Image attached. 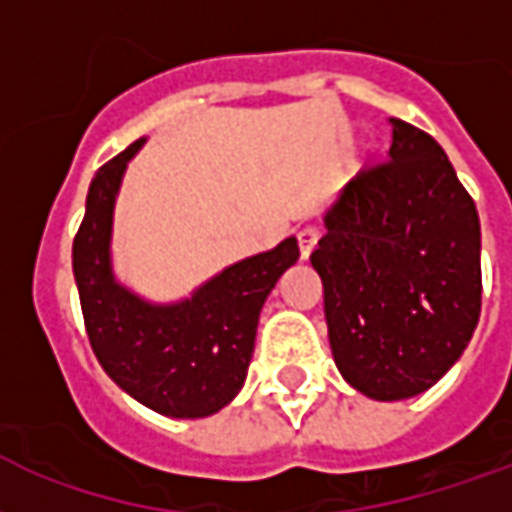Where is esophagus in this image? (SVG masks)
Listing matches in <instances>:
<instances>
[{
	"mask_svg": "<svg viewBox=\"0 0 512 512\" xmlns=\"http://www.w3.org/2000/svg\"><path fill=\"white\" fill-rule=\"evenodd\" d=\"M297 240H300L302 259H308L313 251V245H316V240H319V226H313V223L300 226V229H297Z\"/></svg>",
	"mask_w": 512,
	"mask_h": 512,
	"instance_id": "1",
	"label": "esophagus"
}]
</instances>
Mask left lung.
<instances>
[{"label": "left lung", "instance_id": "obj_1", "mask_svg": "<svg viewBox=\"0 0 512 512\" xmlns=\"http://www.w3.org/2000/svg\"><path fill=\"white\" fill-rule=\"evenodd\" d=\"M327 215L311 264L343 379L376 401L423 393L461 357L480 319V218L434 136L390 117Z\"/></svg>", "mask_w": 512, "mask_h": 512}]
</instances>
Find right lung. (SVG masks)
Masks as SVG:
<instances>
[{
	"label": "right lung",
	"mask_w": 512,
	"mask_h": 512,
	"mask_svg": "<svg viewBox=\"0 0 512 512\" xmlns=\"http://www.w3.org/2000/svg\"><path fill=\"white\" fill-rule=\"evenodd\" d=\"M144 138L103 163L73 240V275L92 352L114 382L169 417H207L240 393L261 305L300 259L297 240L223 270L188 302L149 305L122 289L108 267L111 210L119 179Z\"/></svg>",
	"instance_id": "right-lung-1"
}]
</instances>
